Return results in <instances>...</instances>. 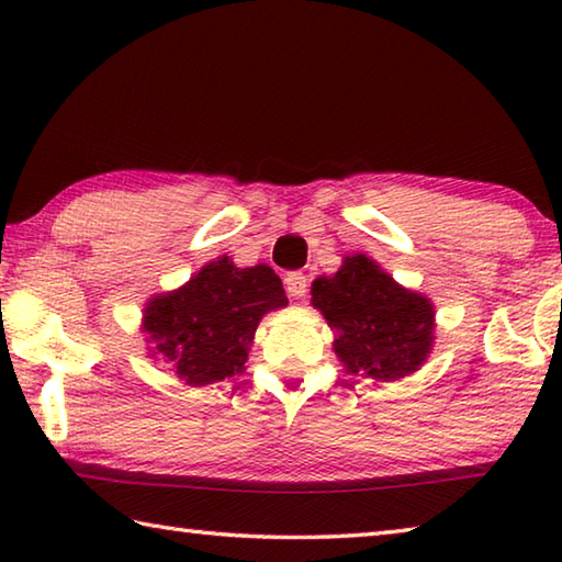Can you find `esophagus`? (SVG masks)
I'll list each match as a JSON object with an SVG mask.
<instances>
[{"mask_svg": "<svg viewBox=\"0 0 562 562\" xmlns=\"http://www.w3.org/2000/svg\"><path fill=\"white\" fill-rule=\"evenodd\" d=\"M307 288V278L302 272H288V278H284V290H288L290 297H304Z\"/></svg>", "mask_w": 562, "mask_h": 562, "instance_id": "obj_1", "label": "esophagus"}]
</instances>
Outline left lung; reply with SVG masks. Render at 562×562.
<instances>
[{"instance_id":"8db88e82","label":"left lung","mask_w":562,"mask_h":562,"mask_svg":"<svg viewBox=\"0 0 562 562\" xmlns=\"http://www.w3.org/2000/svg\"><path fill=\"white\" fill-rule=\"evenodd\" d=\"M312 304L335 329V351L349 372L394 382L416 372L431 349L434 307L364 255L347 258L335 278L312 284Z\"/></svg>"}]
</instances>
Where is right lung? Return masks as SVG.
Instances as JSON below:
<instances>
[{"label":"right lung","mask_w":562,"mask_h":562,"mask_svg":"<svg viewBox=\"0 0 562 562\" xmlns=\"http://www.w3.org/2000/svg\"><path fill=\"white\" fill-rule=\"evenodd\" d=\"M284 304L282 280L268 265L240 270L221 258L186 288L150 302L146 331L186 384L203 386L243 372L262 315Z\"/></svg>","instance_id":"add662e5"}]
</instances>
